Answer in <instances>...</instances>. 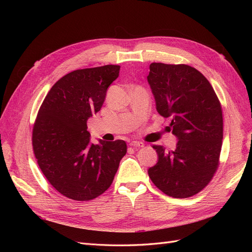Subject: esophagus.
<instances>
[{
	"label": "esophagus",
	"instance_id": "34e87169",
	"mask_svg": "<svg viewBox=\"0 0 252 252\" xmlns=\"http://www.w3.org/2000/svg\"><path fill=\"white\" fill-rule=\"evenodd\" d=\"M129 145H130L131 147H144V143L139 141H131Z\"/></svg>",
	"mask_w": 252,
	"mask_h": 252
}]
</instances>
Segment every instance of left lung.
I'll return each instance as SVG.
<instances>
[{
  "label": "left lung",
  "mask_w": 252,
  "mask_h": 252,
  "mask_svg": "<svg viewBox=\"0 0 252 252\" xmlns=\"http://www.w3.org/2000/svg\"><path fill=\"white\" fill-rule=\"evenodd\" d=\"M147 77L157 110L170 118L168 130L177 148L154 145L158 163L148 169L152 183L165 194L185 199L209 184L219 164L223 140V113L211 84L185 64L151 63Z\"/></svg>",
  "instance_id": "left-lung-1"
}]
</instances>
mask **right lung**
I'll list each match as a JSON object with an SVG mask.
<instances>
[{"mask_svg": "<svg viewBox=\"0 0 252 252\" xmlns=\"http://www.w3.org/2000/svg\"><path fill=\"white\" fill-rule=\"evenodd\" d=\"M119 65L67 73L51 87L33 125L32 147L45 178L61 194L90 201L104 193L127 152L125 141L90 143L87 120L98 112Z\"/></svg>", "mask_w": 252, "mask_h": 252, "instance_id": "obj_1", "label": "right lung"}]
</instances>
